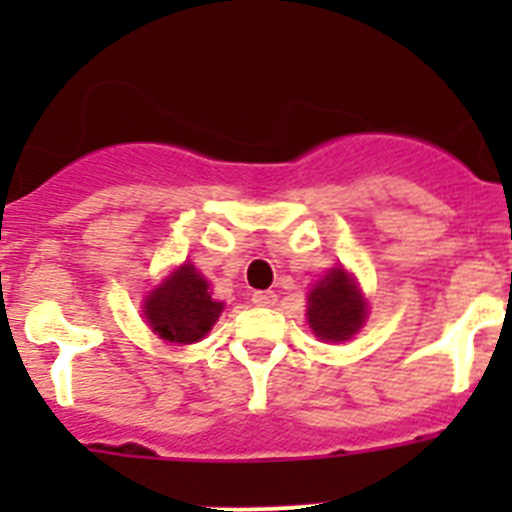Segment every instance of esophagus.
<instances>
[{
	"mask_svg": "<svg viewBox=\"0 0 512 512\" xmlns=\"http://www.w3.org/2000/svg\"><path fill=\"white\" fill-rule=\"evenodd\" d=\"M253 305H259V307H274L277 305V295L274 292H253Z\"/></svg>",
	"mask_w": 512,
	"mask_h": 512,
	"instance_id": "esophagus-1",
	"label": "esophagus"
}]
</instances>
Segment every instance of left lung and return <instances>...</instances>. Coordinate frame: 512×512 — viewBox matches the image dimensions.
<instances>
[{
  "mask_svg": "<svg viewBox=\"0 0 512 512\" xmlns=\"http://www.w3.org/2000/svg\"><path fill=\"white\" fill-rule=\"evenodd\" d=\"M366 312L359 284L343 266H333L307 295V323L320 341L354 338L366 323Z\"/></svg>",
  "mask_w": 512,
  "mask_h": 512,
  "instance_id": "left-lung-1",
  "label": "left lung"
}]
</instances>
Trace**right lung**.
I'll return each instance as SVG.
<instances>
[{
	"instance_id": "obj_1",
	"label": "right lung",
	"mask_w": 512,
	"mask_h": 512,
	"mask_svg": "<svg viewBox=\"0 0 512 512\" xmlns=\"http://www.w3.org/2000/svg\"><path fill=\"white\" fill-rule=\"evenodd\" d=\"M220 312L223 302L212 300L210 284L192 261H184L171 271L143 302V315L151 330L169 343H194L205 338Z\"/></svg>"
}]
</instances>
